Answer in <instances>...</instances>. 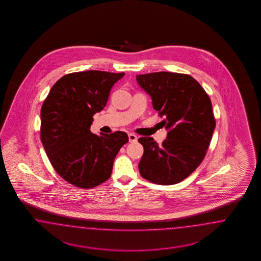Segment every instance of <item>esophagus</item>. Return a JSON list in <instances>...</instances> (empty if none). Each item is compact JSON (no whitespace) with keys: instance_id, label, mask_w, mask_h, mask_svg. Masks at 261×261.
I'll list each match as a JSON object with an SVG mask.
<instances>
[{"instance_id":"esophagus-1","label":"esophagus","mask_w":261,"mask_h":261,"mask_svg":"<svg viewBox=\"0 0 261 261\" xmlns=\"http://www.w3.org/2000/svg\"><path fill=\"white\" fill-rule=\"evenodd\" d=\"M128 138H129V142H136L138 141L137 136H136V135L132 134V133H130V134L128 135Z\"/></svg>"}]
</instances>
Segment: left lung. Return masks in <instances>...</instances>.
<instances>
[{"label": "left lung", "instance_id": "left-lung-1", "mask_svg": "<svg viewBox=\"0 0 261 261\" xmlns=\"http://www.w3.org/2000/svg\"><path fill=\"white\" fill-rule=\"evenodd\" d=\"M150 95L153 108L165 116L168 133L162 145L151 137L139 142L143 155L139 163L142 177L159 185L182 182L205 158L215 119L205 90L189 74L159 71L136 76Z\"/></svg>", "mask_w": 261, "mask_h": 261}]
</instances>
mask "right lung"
Instances as JSON below:
<instances>
[{"instance_id":"1","label":"right lung","mask_w":261,"mask_h":261,"mask_svg":"<svg viewBox=\"0 0 261 261\" xmlns=\"http://www.w3.org/2000/svg\"><path fill=\"white\" fill-rule=\"evenodd\" d=\"M124 72L86 71L64 75L41 108V142L55 170L72 186L91 189L110 178L114 160L128 142L124 132L93 134V116L105 107Z\"/></svg>"}]
</instances>
